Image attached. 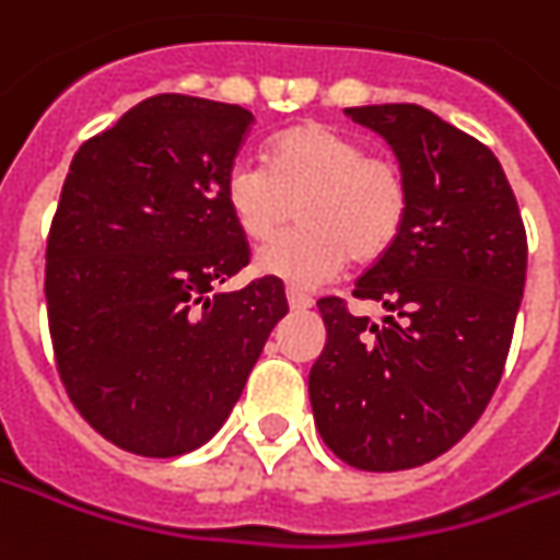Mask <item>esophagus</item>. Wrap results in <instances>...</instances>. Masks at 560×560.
I'll return each mask as SVG.
<instances>
[{
  "instance_id": "esophagus-1",
  "label": "esophagus",
  "mask_w": 560,
  "mask_h": 560,
  "mask_svg": "<svg viewBox=\"0 0 560 560\" xmlns=\"http://www.w3.org/2000/svg\"><path fill=\"white\" fill-rule=\"evenodd\" d=\"M288 306H291L294 312L312 310V296L300 294V291H294V288H288Z\"/></svg>"
}]
</instances>
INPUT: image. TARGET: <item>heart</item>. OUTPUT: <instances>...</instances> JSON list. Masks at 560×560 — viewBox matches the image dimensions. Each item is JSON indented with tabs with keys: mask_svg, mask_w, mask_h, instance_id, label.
<instances>
[{
	"mask_svg": "<svg viewBox=\"0 0 560 560\" xmlns=\"http://www.w3.org/2000/svg\"><path fill=\"white\" fill-rule=\"evenodd\" d=\"M235 226L250 242L279 235L294 211L300 230L266 245L257 269L310 288L349 260L371 264L398 242L410 211V186L392 159L337 128L306 121L281 131L264 162L238 159L223 180Z\"/></svg>",
	"mask_w": 560,
	"mask_h": 560,
	"instance_id": "obj_1",
	"label": "heart"
}]
</instances>
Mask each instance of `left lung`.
<instances>
[{
    "instance_id": "left-lung-1",
    "label": "left lung",
    "mask_w": 560,
    "mask_h": 560,
    "mask_svg": "<svg viewBox=\"0 0 560 560\" xmlns=\"http://www.w3.org/2000/svg\"><path fill=\"white\" fill-rule=\"evenodd\" d=\"M410 186L398 242L355 284L383 325L318 300L328 343L310 371L315 429L364 471L423 466L478 423L518 318L527 235L497 155L417 104L349 106Z\"/></svg>"
}]
</instances>
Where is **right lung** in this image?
I'll list each match as a JSON object with an SVG mask.
<instances>
[{
  "label": "right lung",
  "instance_id": "1",
  "mask_svg": "<svg viewBox=\"0 0 560 560\" xmlns=\"http://www.w3.org/2000/svg\"><path fill=\"white\" fill-rule=\"evenodd\" d=\"M245 106L155 94L72 155L45 250L60 380L106 441L180 456L226 423L284 284L217 291L250 250L223 180L250 131Z\"/></svg>",
  "mask_w": 560,
  "mask_h": 560
}]
</instances>
